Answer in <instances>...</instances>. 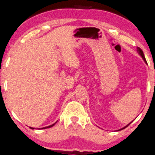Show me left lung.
Instances as JSON below:
<instances>
[{"label":"left lung","mask_w":155,"mask_h":155,"mask_svg":"<svg viewBox=\"0 0 155 155\" xmlns=\"http://www.w3.org/2000/svg\"><path fill=\"white\" fill-rule=\"evenodd\" d=\"M137 51H138V53L139 54V55H141V57L142 58H143V61H144L145 63H147V61H146V59H145V57H144V55H143V51H142V50L141 49V48H137ZM131 123H130V124H128V125H126V126H124V128H120V129H119V130H123V129H124V128H126V127H127V126H128V125H130L131 124Z\"/></svg>","instance_id":"left-lung-1"}]
</instances>
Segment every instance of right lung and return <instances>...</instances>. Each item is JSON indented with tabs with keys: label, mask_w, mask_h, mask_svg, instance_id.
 Here are the masks:
<instances>
[{
	"label": "right lung",
	"mask_w": 155,
	"mask_h": 155,
	"mask_svg": "<svg viewBox=\"0 0 155 155\" xmlns=\"http://www.w3.org/2000/svg\"><path fill=\"white\" fill-rule=\"evenodd\" d=\"M55 124H56V122L55 123V124H52V125H50V126H47V127H44V128H42V129H44V128H50V127H52V126H53L54 125H55ZM30 128H31V129H34L35 128H32V127H29ZM39 129H40V128H39Z\"/></svg>",
	"instance_id": "1"
}]
</instances>
